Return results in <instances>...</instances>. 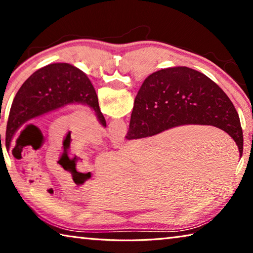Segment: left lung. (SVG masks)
<instances>
[{"label": "left lung", "instance_id": "1", "mask_svg": "<svg viewBox=\"0 0 253 253\" xmlns=\"http://www.w3.org/2000/svg\"><path fill=\"white\" fill-rule=\"evenodd\" d=\"M74 102L90 106L106 126L95 88L83 71L68 63H53L37 70L21 85L12 102L5 146L10 147L15 131L29 119Z\"/></svg>", "mask_w": 253, "mask_h": 253}]
</instances>
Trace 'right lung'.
I'll list each match as a JSON object with an SVG mask.
<instances>
[{
    "label": "right lung",
    "instance_id": "right-lung-1",
    "mask_svg": "<svg viewBox=\"0 0 253 253\" xmlns=\"http://www.w3.org/2000/svg\"><path fill=\"white\" fill-rule=\"evenodd\" d=\"M188 124L228 132L242 155V128L233 104L215 83L187 67L168 68L145 79L135 98L126 138H144Z\"/></svg>",
    "mask_w": 253,
    "mask_h": 253
}]
</instances>
